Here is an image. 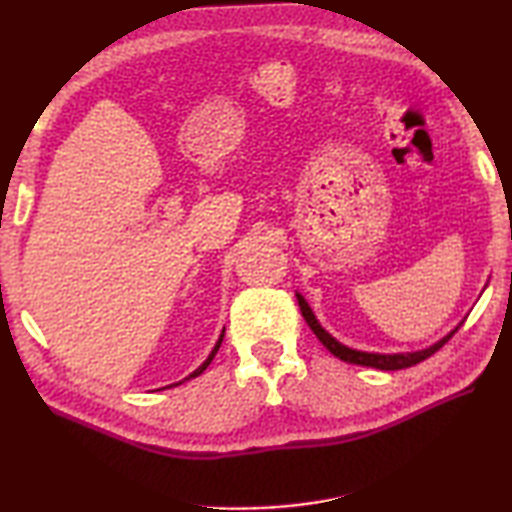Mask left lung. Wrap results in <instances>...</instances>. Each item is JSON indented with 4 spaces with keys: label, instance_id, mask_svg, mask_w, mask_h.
Instances as JSON below:
<instances>
[{
    "label": "left lung",
    "instance_id": "left-lung-1",
    "mask_svg": "<svg viewBox=\"0 0 512 512\" xmlns=\"http://www.w3.org/2000/svg\"><path fill=\"white\" fill-rule=\"evenodd\" d=\"M298 298V305H300V311L302 316H305L307 325L311 327V332H314L318 336V341L325 345V348L334 354V357H339L341 361L345 363H357V366H368V368H377V370H402V368H411L415 366V363H420L424 359H429L431 354H436L443 345L452 339V336L458 332V325L456 329H452L447 336H443L438 343L429 345V348L424 350H418V352H397V354H379V352H361V350H354V348H348V345H343L334 339L332 334L325 332L323 327H320V323L314 316V311H311V307L307 305V300L300 296V293H296Z\"/></svg>",
    "mask_w": 512,
    "mask_h": 512
}]
</instances>
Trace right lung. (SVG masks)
<instances>
[{
    "label": "right lung",
    "instance_id": "1",
    "mask_svg": "<svg viewBox=\"0 0 512 512\" xmlns=\"http://www.w3.org/2000/svg\"><path fill=\"white\" fill-rule=\"evenodd\" d=\"M223 334H225V327H223V332H221V336H219V341H216V345H214V350L210 352V357H207L203 363H201V366H198L194 372H192V375H189V377H185V379H192V377H198V375H201V372L207 368V366H210V363H212V359H214V354L216 352H219V348H221V341H223ZM183 379V381H185ZM183 381H178V384H183ZM176 384V386H178Z\"/></svg>",
    "mask_w": 512,
    "mask_h": 512
}]
</instances>
